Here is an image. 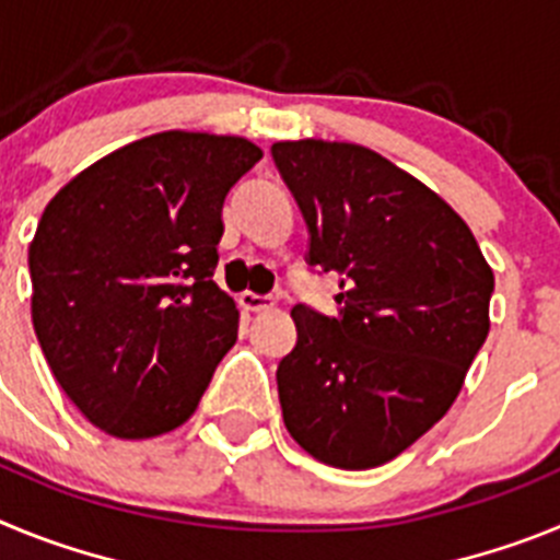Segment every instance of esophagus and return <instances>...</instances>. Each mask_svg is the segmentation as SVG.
Segmentation results:
<instances>
[{
  "label": "esophagus",
  "mask_w": 560,
  "mask_h": 560,
  "mask_svg": "<svg viewBox=\"0 0 560 560\" xmlns=\"http://www.w3.org/2000/svg\"><path fill=\"white\" fill-rule=\"evenodd\" d=\"M237 303H241V308L246 311H269L271 305H275V300H271L269 294H252V291H244V294L237 296Z\"/></svg>",
  "instance_id": "obj_1"
}]
</instances>
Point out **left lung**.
<instances>
[{
	"instance_id": "obj_1",
	"label": "left lung",
	"mask_w": 560,
	"mask_h": 560,
	"mask_svg": "<svg viewBox=\"0 0 560 560\" xmlns=\"http://www.w3.org/2000/svg\"><path fill=\"white\" fill-rule=\"evenodd\" d=\"M308 226V266L339 275V314L294 305L277 364L291 438L364 471L438 423L491 328L493 271L477 237L423 182L353 142H275Z\"/></svg>"
}]
</instances>
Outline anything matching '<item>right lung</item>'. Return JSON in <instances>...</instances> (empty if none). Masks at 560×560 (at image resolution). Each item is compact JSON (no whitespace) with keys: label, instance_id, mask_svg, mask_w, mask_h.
I'll return each instance as SVG.
<instances>
[{"label":"right lung","instance_id":"add662e5","mask_svg":"<svg viewBox=\"0 0 560 560\" xmlns=\"http://www.w3.org/2000/svg\"><path fill=\"white\" fill-rule=\"evenodd\" d=\"M264 151L162 131L78 173L30 244L33 328L69 400L106 434L182 427L237 339L212 283L226 192Z\"/></svg>","mask_w":560,"mask_h":560}]
</instances>
